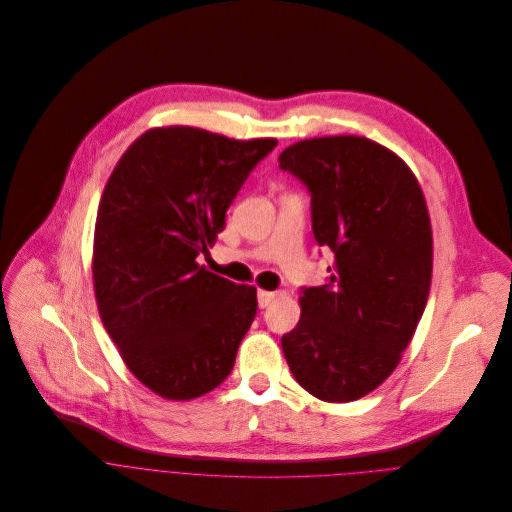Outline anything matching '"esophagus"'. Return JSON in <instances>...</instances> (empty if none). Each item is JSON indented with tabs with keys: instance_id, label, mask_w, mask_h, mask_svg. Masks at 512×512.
<instances>
[{
	"instance_id": "obj_1",
	"label": "esophagus",
	"mask_w": 512,
	"mask_h": 512,
	"mask_svg": "<svg viewBox=\"0 0 512 512\" xmlns=\"http://www.w3.org/2000/svg\"><path fill=\"white\" fill-rule=\"evenodd\" d=\"M275 297H277L275 291H263V289L257 291V301H259V307H261V309H263V307H269Z\"/></svg>"
}]
</instances>
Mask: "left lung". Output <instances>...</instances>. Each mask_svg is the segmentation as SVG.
I'll use <instances>...</instances> for the list:
<instances>
[{"label": "left lung", "mask_w": 512, "mask_h": 512, "mask_svg": "<svg viewBox=\"0 0 512 512\" xmlns=\"http://www.w3.org/2000/svg\"><path fill=\"white\" fill-rule=\"evenodd\" d=\"M279 168L311 195V229L333 265L301 287V317L281 337L293 378L323 402H354L400 364L432 281V229L408 164L362 136L291 144Z\"/></svg>", "instance_id": "8db88e82"}]
</instances>
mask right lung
Listing matches in <instances>:
<instances>
[{
  "label": "right lung",
  "mask_w": 512,
  "mask_h": 512,
  "mask_svg": "<svg viewBox=\"0 0 512 512\" xmlns=\"http://www.w3.org/2000/svg\"><path fill=\"white\" fill-rule=\"evenodd\" d=\"M275 138L152 128L118 160L94 231V291L128 370L166 400H193L233 370L257 289L197 263Z\"/></svg>",
  "instance_id": "1"
}]
</instances>
